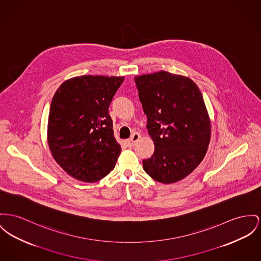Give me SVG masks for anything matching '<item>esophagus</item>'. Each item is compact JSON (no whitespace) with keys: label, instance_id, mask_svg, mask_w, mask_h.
<instances>
[{"label":"esophagus","instance_id":"obj_1","mask_svg":"<svg viewBox=\"0 0 261 261\" xmlns=\"http://www.w3.org/2000/svg\"><path fill=\"white\" fill-rule=\"evenodd\" d=\"M139 139H140V135H139V133H135L133 136H132V138L129 139H127L125 142H126V145L128 146V147H134L135 145H136V143L139 141Z\"/></svg>","mask_w":261,"mask_h":261}]
</instances>
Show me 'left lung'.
Segmentation results:
<instances>
[{
    "label": "left lung",
    "instance_id": "obj_1",
    "mask_svg": "<svg viewBox=\"0 0 261 261\" xmlns=\"http://www.w3.org/2000/svg\"><path fill=\"white\" fill-rule=\"evenodd\" d=\"M154 152L143 169L163 184L176 183L202 162L211 120L200 89L189 77L158 71L135 77Z\"/></svg>",
    "mask_w": 261,
    "mask_h": 261
}]
</instances>
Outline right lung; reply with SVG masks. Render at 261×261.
I'll use <instances>...</instances> for the list:
<instances>
[{
    "instance_id": "obj_1",
    "label": "right lung",
    "mask_w": 261,
    "mask_h": 261,
    "mask_svg": "<svg viewBox=\"0 0 261 261\" xmlns=\"http://www.w3.org/2000/svg\"><path fill=\"white\" fill-rule=\"evenodd\" d=\"M124 77L83 75L64 81L53 96L47 142L58 165L87 183L110 173L121 154L109 106Z\"/></svg>"
}]
</instances>
